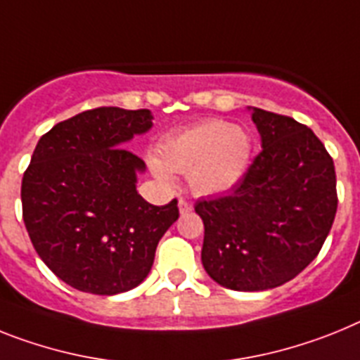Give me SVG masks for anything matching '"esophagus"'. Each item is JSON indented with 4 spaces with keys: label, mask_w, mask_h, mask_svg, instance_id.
Instances as JSON below:
<instances>
[{
    "label": "esophagus",
    "mask_w": 360,
    "mask_h": 360,
    "mask_svg": "<svg viewBox=\"0 0 360 360\" xmlns=\"http://www.w3.org/2000/svg\"><path fill=\"white\" fill-rule=\"evenodd\" d=\"M178 210H180L182 214H186L193 210V204L189 200H186V198H180V200H178Z\"/></svg>",
    "instance_id": "esophagus-1"
}]
</instances>
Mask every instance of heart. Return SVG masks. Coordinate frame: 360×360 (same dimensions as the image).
I'll return each mask as SVG.
<instances>
[{"label": "heart", "instance_id": "1", "mask_svg": "<svg viewBox=\"0 0 360 360\" xmlns=\"http://www.w3.org/2000/svg\"><path fill=\"white\" fill-rule=\"evenodd\" d=\"M251 155L250 134L224 120H202L169 134L160 146V160L150 165L160 178L171 171L189 174L191 189L198 195L229 191L244 174Z\"/></svg>", "mask_w": 360, "mask_h": 360}]
</instances>
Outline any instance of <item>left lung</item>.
<instances>
[{
  "mask_svg": "<svg viewBox=\"0 0 360 360\" xmlns=\"http://www.w3.org/2000/svg\"><path fill=\"white\" fill-rule=\"evenodd\" d=\"M253 122L262 150L229 195L195 204L205 271L235 291L299 275L322 250L339 202L333 158L311 129L257 107Z\"/></svg>",
  "mask_w": 360,
  "mask_h": 360,
  "instance_id": "obj_1",
  "label": "left lung"
}]
</instances>
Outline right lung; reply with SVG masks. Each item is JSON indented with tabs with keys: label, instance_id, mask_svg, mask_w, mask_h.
Instances as JSON below:
<instances>
[{
	"label": "right lung",
	"instance_id": "add662e5",
	"mask_svg": "<svg viewBox=\"0 0 360 360\" xmlns=\"http://www.w3.org/2000/svg\"><path fill=\"white\" fill-rule=\"evenodd\" d=\"M149 109L98 107L39 138L21 180L23 222L58 278L92 295L133 290L149 275L178 200L153 205L136 193L142 158L120 147L153 125Z\"/></svg>",
	"mask_w": 360,
	"mask_h": 360
}]
</instances>
